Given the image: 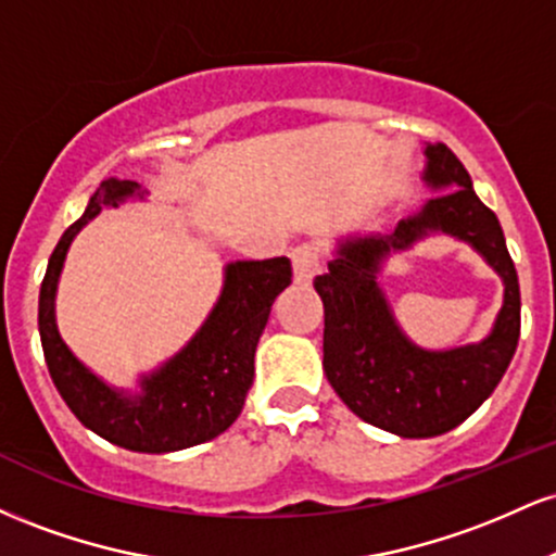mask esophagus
Returning a JSON list of instances; mask_svg holds the SVG:
<instances>
[{"instance_id":"esophagus-1","label":"esophagus","mask_w":556,"mask_h":556,"mask_svg":"<svg viewBox=\"0 0 556 556\" xmlns=\"http://www.w3.org/2000/svg\"><path fill=\"white\" fill-rule=\"evenodd\" d=\"M292 271H295V285L308 287L318 271V251L311 242L292 248Z\"/></svg>"}]
</instances>
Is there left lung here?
<instances>
[{"label": "left lung", "instance_id": "obj_1", "mask_svg": "<svg viewBox=\"0 0 556 556\" xmlns=\"http://www.w3.org/2000/svg\"><path fill=\"white\" fill-rule=\"evenodd\" d=\"M424 182L433 195L389 235L337 240L329 271L316 277L324 300V374L366 424L405 439L452 431L494 392L520 337V285L500 219L476 195L463 162L444 143H426ZM431 233L468 241L503 277L505 300L481 343L426 351L396 324L378 285L380 264Z\"/></svg>", "mask_w": 556, "mask_h": 556}]
</instances>
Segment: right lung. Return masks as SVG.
<instances>
[{
  "mask_svg": "<svg viewBox=\"0 0 556 556\" xmlns=\"http://www.w3.org/2000/svg\"><path fill=\"white\" fill-rule=\"evenodd\" d=\"M143 198L132 180H104L86 212L70 225L49 258L38 295V331L56 392L86 429L132 452H177L227 431L253 384L256 344L269 321L271 303L292 282L290 258L232 261L212 314L180 353L138 379V392L106 384L75 358L56 329V285L75 235L104 208Z\"/></svg>",
  "mask_w": 556,
  "mask_h": 556,
  "instance_id": "right-lung-1",
  "label": "right lung"
}]
</instances>
